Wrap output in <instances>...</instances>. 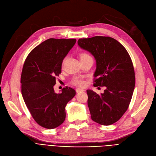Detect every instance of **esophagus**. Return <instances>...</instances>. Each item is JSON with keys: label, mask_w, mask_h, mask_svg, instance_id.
Listing matches in <instances>:
<instances>
[{"label": "esophagus", "mask_w": 156, "mask_h": 156, "mask_svg": "<svg viewBox=\"0 0 156 156\" xmlns=\"http://www.w3.org/2000/svg\"><path fill=\"white\" fill-rule=\"evenodd\" d=\"M76 91L77 93H79V92H81V91H84V89H82V88H76Z\"/></svg>", "instance_id": "obj_1"}]
</instances>
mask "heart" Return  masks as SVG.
<instances>
[{"label": "heart", "mask_w": 156, "mask_h": 156, "mask_svg": "<svg viewBox=\"0 0 156 156\" xmlns=\"http://www.w3.org/2000/svg\"><path fill=\"white\" fill-rule=\"evenodd\" d=\"M80 59H83V58H90L91 56H90L89 54H87L86 53H83L82 54H80ZM72 82H73V83H74L75 85H80V86H82V85H83L85 84L84 80L80 76L74 77L72 80Z\"/></svg>", "instance_id": "heart-1"}]
</instances>
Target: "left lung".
Masks as SVG:
<instances>
[{
	"label": "left lung",
	"mask_w": 156,
	"mask_h": 156,
	"mask_svg": "<svg viewBox=\"0 0 156 156\" xmlns=\"http://www.w3.org/2000/svg\"><path fill=\"white\" fill-rule=\"evenodd\" d=\"M78 44L96 60L93 85L106 87L100 94L87 90L91 119L100 124L111 125L126 112L132 97L135 78L131 58L121 44L110 37L79 39Z\"/></svg>",
	"instance_id": "8db88e82"
}]
</instances>
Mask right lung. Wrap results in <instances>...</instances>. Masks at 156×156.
<instances>
[{
  "instance_id": "right-lung-1",
  "label": "right lung",
  "mask_w": 156,
  "mask_h": 156,
  "mask_svg": "<svg viewBox=\"0 0 156 156\" xmlns=\"http://www.w3.org/2000/svg\"><path fill=\"white\" fill-rule=\"evenodd\" d=\"M76 40L51 38L30 52L25 60L21 78L24 101L39 125L54 129L65 119V106L76 94L66 87L62 93L54 92L56 76L62 73L63 60Z\"/></svg>"
}]
</instances>
